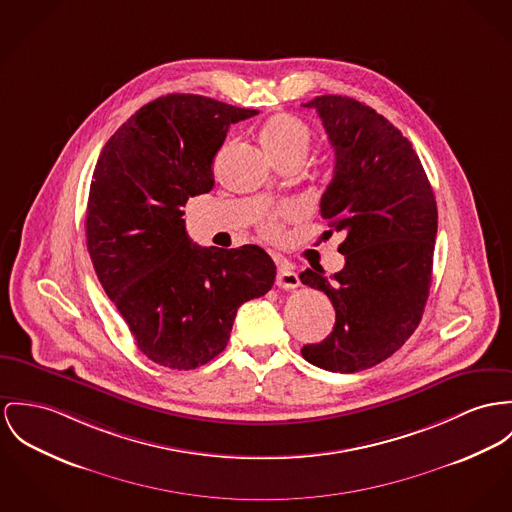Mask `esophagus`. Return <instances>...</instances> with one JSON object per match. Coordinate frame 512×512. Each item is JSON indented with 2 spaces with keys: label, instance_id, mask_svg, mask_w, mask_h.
<instances>
[{
  "label": "esophagus",
  "instance_id": "obj_1",
  "mask_svg": "<svg viewBox=\"0 0 512 512\" xmlns=\"http://www.w3.org/2000/svg\"><path fill=\"white\" fill-rule=\"evenodd\" d=\"M276 284H278L280 288H286V290L300 286V278L294 273V267H292L290 263H286V261H280V263H278Z\"/></svg>",
  "mask_w": 512,
  "mask_h": 512
}]
</instances>
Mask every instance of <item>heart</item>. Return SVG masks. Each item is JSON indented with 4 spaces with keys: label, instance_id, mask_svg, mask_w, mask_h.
I'll return each mask as SVG.
<instances>
[{
    "label": "heart",
    "instance_id": "1",
    "mask_svg": "<svg viewBox=\"0 0 512 512\" xmlns=\"http://www.w3.org/2000/svg\"><path fill=\"white\" fill-rule=\"evenodd\" d=\"M261 144L269 158L275 163H280L284 159L294 158V156H304L308 154L310 142H312V132L304 120H300L290 113H278L265 120V124L259 130ZM296 216V210L286 206L280 208L275 214L263 216L259 222L261 234L269 239H278L280 230H282V220H290Z\"/></svg>",
    "mask_w": 512,
    "mask_h": 512
}]
</instances>
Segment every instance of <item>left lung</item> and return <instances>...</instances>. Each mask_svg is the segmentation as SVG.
Listing matches in <instances>:
<instances>
[{"instance_id": "8db88e82", "label": "left lung", "mask_w": 512, "mask_h": 512, "mask_svg": "<svg viewBox=\"0 0 512 512\" xmlns=\"http://www.w3.org/2000/svg\"><path fill=\"white\" fill-rule=\"evenodd\" d=\"M304 107L317 111L335 152L321 216L345 234V267L331 278L312 269L300 275L335 308L333 331L304 345L302 356L323 370L353 374L401 349L423 317L436 200L421 159L388 118L341 95H321Z\"/></svg>"}]
</instances>
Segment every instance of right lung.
<instances>
[{"mask_svg": "<svg viewBox=\"0 0 512 512\" xmlns=\"http://www.w3.org/2000/svg\"><path fill=\"white\" fill-rule=\"evenodd\" d=\"M253 115L169 93L128 118L95 165L87 249L138 349L159 366L210 362L226 349L237 308L275 282L265 249L198 247L183 220L187 200L214 187L212 161L228 128Z\"/></svg>", "mask_w": 512, "mask_h": 512, "instance_id": "add662e5", "label": "right lung"}]
</instances>
